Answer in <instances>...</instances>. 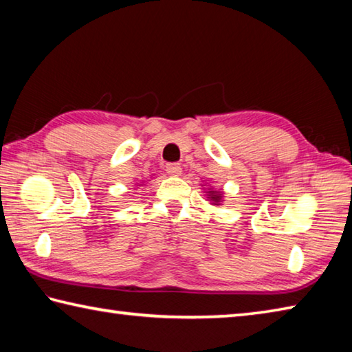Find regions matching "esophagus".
<instances>
[{
	"mask_svg": "<svg viewBox=\"0 0 352 352\" xmlns=\"http://www.w3.org/2000/svg\"><path fill=\"white\" fill-rule=\"evenodd\" d=\"M165 171L168 173V175H171V176H179L181 173H182V168H181V165L179 164H166L165 165Z\"/></svg>",
	"mask_w": 352,
	"mask_h": 352,
	"instance_id": "obj_1",
	"label": "esophagus"
}]
</instances>
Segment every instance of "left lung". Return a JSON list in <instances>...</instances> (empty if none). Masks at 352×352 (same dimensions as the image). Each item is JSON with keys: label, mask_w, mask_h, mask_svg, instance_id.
Returning a JSON list of instances; mask_svg holds the SVG:
<instances>
[{"label": "left lung", "mask_w": 352, "mask_h": 352, "mask_svg": "<svg viewBox=\"0 0 352 352\" xmlns=\"http://www.w3.org/2000/svg\"><path fill=\"white\" fill-rule=\"evenodd\" d=\"M210 195H212V201H214V202H218L221 199L219 195H217L214 192H210Z\"/></svg>", "instance_id": "left-lung-1"}]
</instances>
